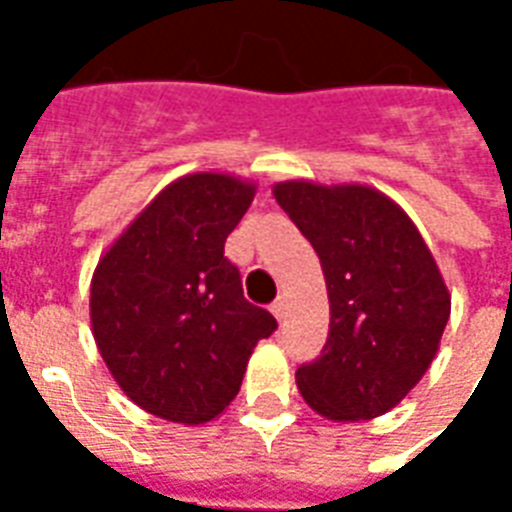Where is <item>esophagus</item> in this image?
Instances as JSON below:
<instances>
[{
	"label": "esophagus",
	"mask_w": 512,
	"mask_h": 512,
	"mask_svg": "<svg viewBox=\"0 0 512 512\" xmlns=\"http://www.w3.org/2000/svg\"><path fill=\"white\" fill-rule=\"evenodd\" d=\"M271 312L277 315V321H282V318L288 315V301L277 299V301H274V304H271Z\"/></svg>",
	"instance_id": "obj_1"
}]
</instances>
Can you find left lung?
Wrapping results in <instances>:
<instances>
[{
	"label": "left lung",
	"instance_id": "1",
	"mask_svg": "<svg viewBox=\"0 0 512 512\" xmlns=\"http://www.w3.org/2000/svg\"><path fill=\"white\" fill-rule=\"evenodd\" d=\"M274 200L321 257L329 293L323 354L296 370L301 397L334 422L381 417L428 373L450 290L408 213L362 183H274Z\"/></svg>",
	"mask_w": 512,
	"mask_h": 512
}]
</instances>
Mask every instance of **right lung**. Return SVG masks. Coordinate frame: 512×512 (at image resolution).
Segmentation results:
<instances>
[{"label":"right lung","instance_id":"obj_1","mask_svg":"<svg viewBox=\"0 0 512 512\" xmlns=\"http://www.w3.org/2000/svg\"><path fill=\"white\" fill-rule=\"evenodd\" d=\"M252 180L191 172L158 191L106 249L90 323L117 386L153 417L202 425L230 406L274 315L244 299L224 241L255 200Z\"/></svg>","mask_w":512,"mask_h":512}]
</instances>
